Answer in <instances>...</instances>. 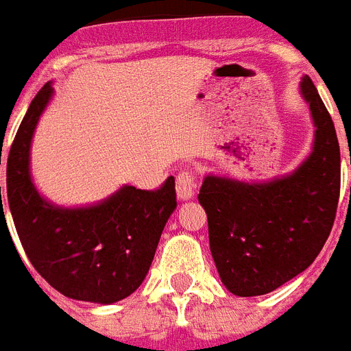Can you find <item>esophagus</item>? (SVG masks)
<instances>
[{
  "mask_svg": "<svg viewBox=\"0 0 351 351\" xmlns=\"http://www.w3.org/2000/svg\"><path fill=\"white\" fill-rule=\"evenodd\" d=\"M197 191V178L193 171H182L180 175L176 176V195L180 200H189L195 197Z\"/></svg>",
  "mask_w": 351,
  "mask_h": 351,
  "instance_id": "34e87169",
  "label": "esophagus"
}]
</instances>
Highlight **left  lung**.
Returning a JSON list of instances; mask_svg holds the SVG:
<instances>
[{"label": "left lung", "instance_id": "1", "mask_svg": "<svg viewBox=\"0 0 351 351\" xmlns=\"http://www.w3.org/2000/svg\"><path fill=\"white\" fill-rule=\"evenodd\" d=\"M299 90L315 127L311 153L291 173L271 180L244 182L208 173L198 193L220 280L239 297L266 295L308 269L337 213V132L308 76L300 80Z\"/></svg>", "mask_w": 351, "mask_h": 351}]
</instances>
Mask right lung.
Listing matches in <instances>:
<instances>
[{
  "mask_svg": "<svg viewBox=\"0 0 351 351\" xmlns=\"http://www.w3.org/2000/svg\"><path fill=\"white\" fill-rule=\"evenodd\" d=\"M52 96L49 82L16 132L7 158L8 208L30 264L52 288L69 299L112 304L136 291L147 275L176 209L175 178L158 191L121 186L100 202L76 208L47 200L30 175V143ZM0 208L3 220L1 186Z\"/></svg>",
  "mask_w": 351,
  "mask_h": 351,
  "instance_id": "obj_1",
  "label": "right lung"
}]
</instances>
